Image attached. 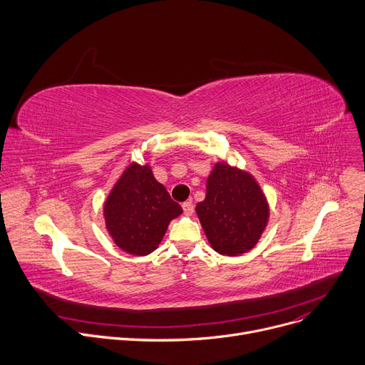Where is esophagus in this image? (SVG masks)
<instances>
[{"label":"esophagus","mask_w":365,"mask_h":365,"mask_svg":"<svg viewBox=\"0 0 365 365\" xmlns=\"http://www.w3.org/2000/svg\"><path fill=\"white\" fill-rule=\"evenodd\" d=\"M182 208H183V212H185L186 215H190V214L193 212V204H192L190 201L183 202V204H182Z\"/></svg>","instance_id":"esophagus-1"}]
</instances>
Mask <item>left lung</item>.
Masks as SVG:
<instances>
[{
    "mask_svg": "<svg viewBox=\"0 0 365 365\" xmlns=\"http://www.w3.org/2000/svg\"><path fill=\"white\" fill-rule=\"evenodd\" d=\"M197 214L212 250L235 257L255 247L269 222V204L255 179L237 167L218 163L207 180Z\"/></svg>",
    "mask_w": 365,
    "mask_h": 365,
    "instance_id": "obj_1",
    "label": "left lung"
}]
</instances>
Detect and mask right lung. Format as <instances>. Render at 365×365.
<instances>
[{
  "instance_id": "1",
  "label": "right lung",
  "mask_w": 365,
  "mask_h": 365,
  "mask_svg": "<svg viewBox=\"0 0 365 365\" xmlns=\"http://www.w3.org/2000/svg\"><path fill=\"white\" fill-rule=\"evenodd\" d=\"M182 214L148 165L130 164L113 187L104 207L107 230L115 245L132 255H148L161 242L168 223Z\"/></svg>"
}]
</instances>
